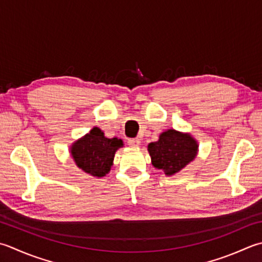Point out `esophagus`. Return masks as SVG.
Masks as SVG:
<instances>
[{"mask_svg": "<svg viewBox=\"0 0 262 262\" xmlns=\"http://www.w3.org/2000/svg\"><path fill=\"white\" fill-rule=\"evenodd\" d=\"M127 143L132 147H138L141 144V140H138V138H130V140L127 141Z\"/></svg>", "mask_w": 262, "mask_h": 262, "instance_id": "1", "label": "esophagus"}]
</instances>
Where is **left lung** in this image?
I'll return each instance as SVG.
<instances>
[{
    "instance_id": "left-lung-1",
    "label": "left lung",
    "mask_w": 262,
    "mask_h": 262,
    "mask_svg": "<svg viewBox=\"0 0 262 262\" xmlns=\"http://www.w3.org/2000/svg\"><path fill=\"white\" fill-rule=\"evenodd\" d=\"M153 167L166 176H172L196 158L198 141L189 133L167 129L159 135L157 142L147 145Z\"/></svg>"
}]
</instances>
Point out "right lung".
Here are the masks:
<instances>
[{
	"instance_id": "obj_1",
	"label": "right lung",
	"mask_w": 262,
	"mask_h": 262,
	"mask_svg": "<svg viewBox=\"0 0 262 262\" xmlns=\"http://www.w3.org/2000/svg\"><path fill=\"white\" fill-rule=\"evenodd\" d=\"M124 146L120 138H107L99 127L92 128L70 146V156L76 166L94 177H104L114 165L118 148Z\"/></svg>"
}]
</instances>
